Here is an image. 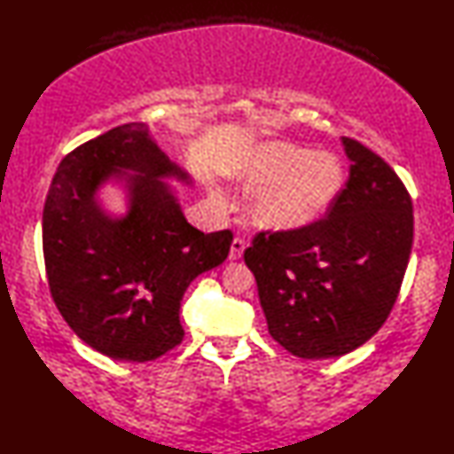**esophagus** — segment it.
<instances>
[{
    "mask_svg": "<svg viewBox=\"0 0 454 454\" xmlns=\"http://www.w3.org/2000/svg\"><path fill=\"white\" fill-rule=\"evenodd\" d=\"M246 249V242L242 238H234L232 239V246H230V262H238L239 257H242Z\"/></svg>",
    "mask_w": 454,
    "mask_h": 454,
    "instance_id": "1",
    "label": "esophagus"
}]
</instances>
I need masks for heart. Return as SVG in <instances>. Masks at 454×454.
Masks as SVG:
<instances>
[{"mask_svg":"<svg viewBox=\"0 0 454 454\" xmlns=\"http://www.w3.org/2000/svg\"><path fill=\"white\" fill-rule=\"evenodd\" d=\"M257 185L254 216L273 230H301L320 220L340 197L345 168L332 152H312L291 142H267L249 161ZM215 197L222 199L218 191Z\"/></svg>","mask_w":454,"mask_h":454,"instance_id":"1","label":"heart"}]
</instances>
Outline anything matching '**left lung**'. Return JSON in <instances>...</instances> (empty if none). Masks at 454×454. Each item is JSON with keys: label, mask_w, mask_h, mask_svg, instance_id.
<instances>
[{"label": "left lung", "mask_w": 454, "mask_h": 454, "mask_svg": "<svg viewBox=\"0 0 454 454\" xmlns=\"http://www.w3.org/2000/svg\"><path fill=\"white\" fill-rule=\"evenodd\" d=\"M341 142L349 179L327 215L301 230L259 232L244 252L269 333L302 359L369 341L396 302L411 254L408 189L372 150Z\"/></svg>", "instance_id": "left-lung-1"}]
</instances>
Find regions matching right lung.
I'll return each instance as SVG.
<instances>
[{"instance_id": "add662e5", "label": "right lung", "mask_w": 454, "mask_h": 454, "mask_svg": "<svg viewBox=\"0 0 454 454\" xmlns=\"http://www.w3.org/2000/svg\"><path fill=\"white\" fill-rule=\"evenodd\" d=\"M166 177L191 183L146 124L129 122L67 153L46 195L43 252L54 304L82 341L114 361L146 363L177 347L183 294L232 244L230 230L192 228ZM111 178L129 192L119 219L97 200Z\"/></svg>"}]
</instances>
